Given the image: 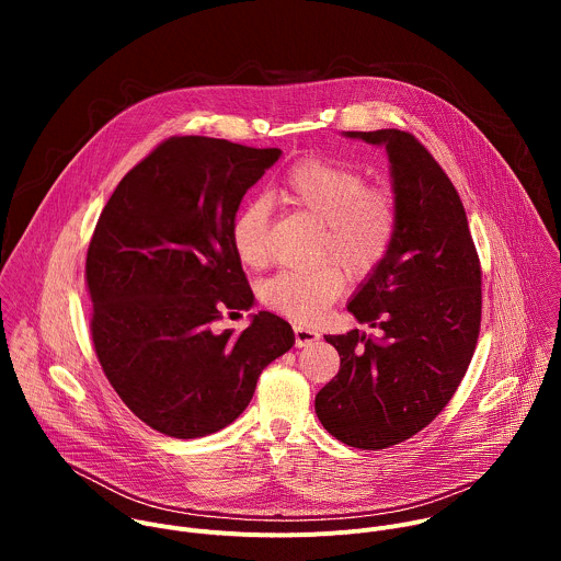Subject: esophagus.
Segmentation results:
<instances>
[{
    "instance_id": "1",
    "label": "esophagus",
    "mask_w": 561,
    "mask_h": 561,
    "mask_svg": "<svg viewBox=\"0 0 561 561\" xmlns=\"http://www.w3.org/2000/svg\"><path fill=\"white\" fill-rule=\"evenodd\" d=\"M319 340V333L306 324H295V344L297 346H308Z\"/></svg>"
}]
</instances>
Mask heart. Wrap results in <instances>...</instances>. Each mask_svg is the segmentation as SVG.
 I'll use <instances>...</instances> for the list:
<instances>
[{
	"mask_svg": "<svg viewBox=\"0 0 561 561\" xmlns=\"http://www.w3.org/2000/svg\"><path fill=\"white\" fill-rule=\"evenodd\" d=\"M271 197L299 215L322 224L317 260L310 271H282L262 284V304L295 322H314L344 293L346 277L368 275L390 249L397 226L392 197L366 186L364 173L331 159H301L271 191ZM234 255L247 268L271 264L268 206L262 199L239 208L230 224Z\"/></svg>",
	"mask_w": 561,
	"mask_h": 561,
	"instance_id": "heart-1",
	"label": "heart"
}]
</instances>
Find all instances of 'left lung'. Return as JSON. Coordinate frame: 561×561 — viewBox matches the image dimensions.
<instances>
[{"label":"left lung","instance_id":"obj_1","mask_svg":"<svg viewBox=\"0 0 561 561\" xmlns=\"http://www.w3.org/2000/svg\"><path fill=\"white\" fill-rule=\"evenodd\" d=\"M344 135L386 148L397 226L348 304L381 337L324 335L340 373L317 392L314 413L340 442L379 450L426 428L461 383L482 322V268L453 182L411 133Z\"/></svg>","mask_w":561,"mask_h":561}]
</instances>
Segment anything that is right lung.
<instances>
[{"label":"right lung","instance_id":"obj_1","mask_svg":"<svg viewBox=\"0 0 561 561\" xmlns=\"http://www.w3.org/2000/svg\"><path fill=\"white\" fill-rule=\"evenodd\" d=\"M279 148L215 137H171L124 175L87 255L98 359L122 402L178 439L221 431L244 413L262 370L295 333L260 310L251 327L217 333L253 290L234 255L230 224Z\"/></svg>","mask_w":561,"mask_h":561}]
</instances>
